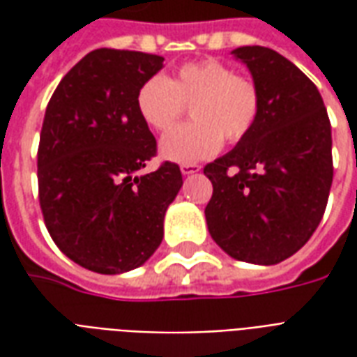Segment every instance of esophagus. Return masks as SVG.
<instances>
[{
    "instance_id": "obj_1",
    "label": "esophagus",
    "mask_w": 357,
    "mask_h": 357,
    "mask_svg": "<svg viewBox=\"0 0 357 357\" xmlns=\"http://www.w3.org/2000/svg\"><path fill=\"white\" fill-rule=\"evenodd\" d=\"M199 170H201L199 164H183V166H181V174H183V176H191V174H197Z\"/></svg>"
}]
</instances>
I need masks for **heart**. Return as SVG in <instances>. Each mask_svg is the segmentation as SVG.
Segmentation results:
<instances>
[{
  "mask_svg": "<svg viewBox=\"0 0 357 357\" xmlns=\"http://www.w3.org/2000/svg\"><path fill=\"white\" fill-rule=\"evenodd\" d=\"M191 105L193 122L166 133L160 155L178 164H195L214 156L224 145L252 132L262 110L255 82L237 76L216 59L181 65L174 78L153 76L135 95L137 114L153 132H168Z\"/></svg>",
  "mask_w": 357,
  "mask_h": 357,
  "instance_id": "obj_1",
  "label": "heart"
}]
</instances>
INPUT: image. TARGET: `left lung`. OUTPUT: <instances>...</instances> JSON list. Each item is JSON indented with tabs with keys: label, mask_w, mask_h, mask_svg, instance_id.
Listing matches in <instances>:
<instances>
[{
	"label": "left lung",
	"mask_w": 357,
	"mask_h": 357,
	"mask_svg": "<svg viewBox=\"0 0 357 357\" xmlns=\"http://www.w3.org/2000/svg\"><path fill=\"white\" fill-rule=\"evenodd\" d=\"M262 95L258 122L227 155L204 166L212 239L241 262L271 266L304 247L333 183L327 109L306 74L262 45L231 51Z\"/></svg>",
	"instance_id": "left-lung-1"
}]
</instances>
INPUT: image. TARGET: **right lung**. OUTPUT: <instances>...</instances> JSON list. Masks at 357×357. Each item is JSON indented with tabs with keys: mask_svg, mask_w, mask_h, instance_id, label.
Wrapping results in <instances>:
<instances>
[{
	"mask_svg": "<svg viewBox=\"0 0 357 357\" xmlns=\"http://www.w3.org/2000/svg\"><path fill=\"white\" fill-rule=\"evenodd\" d=\"M164 57L95 50L51 95L38 147V189L51 239L73 262L105 275L147 262L164 214L183 185L179 166L141 174L156 139L135 109Z\"/></svg>",
	"mask_w": 357,
	"mask_h": 357,
	"instance_id": "add662e5",
	"label": "right lung"
}]
</instances>
